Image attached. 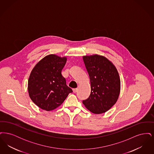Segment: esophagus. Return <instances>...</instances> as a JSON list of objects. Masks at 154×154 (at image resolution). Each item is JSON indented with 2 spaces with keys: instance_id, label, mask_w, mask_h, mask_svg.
<instances>
[{
  "instance_id": "obj_1",
  "label": "esophagus",
  "mask_w": 154,
  "mask_h": 154,
  "mask_svg": "<svg viewBox=\"0 0 154 154\" xmlns=\"http://www.w3.org/2000/svg\"><path fill=\"white\" fill-rule=\"evenodd\" d=\"M77 90H78V89H77V88H74V89H73V91L74 93L77 92Z\"/></svg>"
}]
</instances>
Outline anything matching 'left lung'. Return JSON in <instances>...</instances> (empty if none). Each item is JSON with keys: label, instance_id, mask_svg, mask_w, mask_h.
<instances>
[{"label": "left lung", "instance_id": "obj_1", "mask_svg": "<svg viewBox=\"0 0 154 154\" xmlns=\"http://www.w3.org/2000/svg\"><path fill=\"white\" fill-rule=\"evenodd\" d=\"M91 82V94L83 100L85 107L94 114H102L116 103L121 81L117 69L106 57L99 55L83 56Z\"/></svg>", "mask_w": 154, "mask_h": 154}]
</instances>
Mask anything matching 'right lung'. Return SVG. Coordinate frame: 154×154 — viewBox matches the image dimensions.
Returning a JSON list of instances; mask_svg holds the SVG:
<instances>
[{
  "instance_id": "obj_1",
  "label": "right lung",
  "mask_w": 154,
  "mask_h": 154,
  "mask_svg": "<svg viewBox=\"0 0 154 154\" xmlns=\"http://www.w3.org/2000/svg\"><path fill=\"white\" fill-rule=\"evenodd\" d=\"M66 61L65 57L50 54L41 59L32 69L28 80V93L33 102L40 109H55L73 92L61 74Z\"/></svg>"
}]
</instances>
